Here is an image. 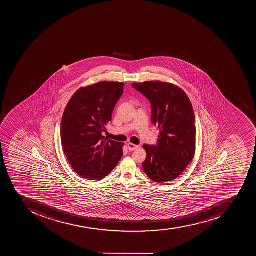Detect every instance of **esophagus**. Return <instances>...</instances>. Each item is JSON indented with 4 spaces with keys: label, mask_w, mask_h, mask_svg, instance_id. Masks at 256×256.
<instances>
[{
    "label": "esophagus",
    "mask_w": 256,
    "mask_h": 256,
    "mask_svg": "<svg viewBox=\"0 0 256 256\" xmlns=\"http://www.w3.org/2000/svg\"><path fill=\"white\" fill-rule=\"evenodd\" d=\"M127 146H128V149H129L130 151L135 150H137L138 148V146L134 145L133 143H128L127 144Z\"/></svg>",
    "instance_id": "obj_1"
}]
</instances>
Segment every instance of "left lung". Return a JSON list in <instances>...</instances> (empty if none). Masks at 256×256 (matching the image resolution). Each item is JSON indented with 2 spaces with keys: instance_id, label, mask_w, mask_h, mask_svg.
Returning a JSON list of instances; mask_svg holds the SVG:
<instances>
[{
  "instance_id": "obj_1",
  "label": "left lung",
  "mask_w": 256,
  "mask_h": 256,
  "mask_svg": "<svg viewBox=\"0 0 256 256\" xmlns=\"http://www.w3.org/2000/svg\"><path fill=\"white\" fill-rule=\"evenodd\" d=\"M151 104V122L159 129L156 145H143V170L152 181L169 182L185 170L196 153V116L182 90L159 80L133 83Z\"/></svg>"
}]
</instances>
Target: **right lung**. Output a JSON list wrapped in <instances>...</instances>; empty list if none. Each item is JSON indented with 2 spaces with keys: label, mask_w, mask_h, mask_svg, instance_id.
Here are the masks:
<instances>
[{
  "label": "right lung",
  "mask_w": 256,
  "mask_h": 256,
  "mask_svg": "<svg viewBox=\"0 0 256 256\" xmlns=\"http://www.w3.org/2000/svg\"><path fill=\"white\" fill-rule=\"evenodd\" d=\"M122 82L82 87L68 101L60 123L63 150L72 169L88 180L106 177L123 155V143L103 136L122 95Z\"/></svg>",
  "instance_id": "obj_1"
}]
</instances>
